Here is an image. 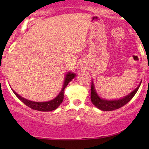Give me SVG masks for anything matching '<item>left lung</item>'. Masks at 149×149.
Returning <instances> with one entry per match:
<instances>
[{
	"mask_svg": "<svg viewBox=\"0 0 149 149\" xmlns=\"http://www.w3.org/2000/svg\"><path fill=\"white\" fill-rule=\"evenodd\" d=\"M137 87L134 91L131 92L130 95H128L127 96L125 97L124 98L121 99V100H112V101H108L103 100V99H101L100 97L97 95L96 91H95V88H94L93 82L92 81V85H91V101L92 104L95 106V107L98 108L99 109L102 111H113L116 109H119V108L123 107L124 105H125L126 104L130 101L132 97L134 96L135 94L136 93L137 90H139L140 85Z\"/></svg>",
	"mask_w": 149,
	"mask_h": 149,
	"instance_id": "8db88e82",
	"label": "left lung"
}]
</instances>
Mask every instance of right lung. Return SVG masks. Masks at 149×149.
<instances>
[{
	"mask_svg": "<svg viewBox=\"0 0 149 149\" xmlns=\"http://www.w3.org/2000/svg\"><path fill=\"white\" fill-rule=\"evenodd\" d=\"M76 74L72 73H69L68 74H66V78H65L64 83L63 85L62 90H61L60 93L58 95V96L54 98V100L49 101V102H32V101H29L28 100H26V99L23 98L21 96L17 94L14 90H13V92L15 93V95L18 97V99L19 100H21L24 104H26L27 107H29L31 109H33V110L36 111H53L54 109H56L59 107V105L61 104V102H63L64 100V89L67 86V85L69 84V83L73 79V78H75Z\"/></svg>",
	"mask_w": 149,
	"mask_h": 149,
	"instance_id": "right-lung-1",
	"label": "right lung"
}]
</instances>
